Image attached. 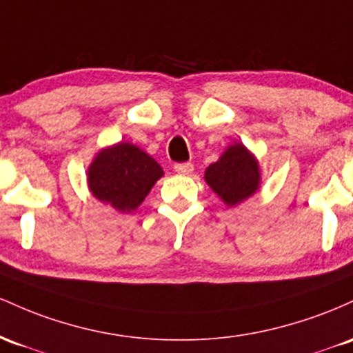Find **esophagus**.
<instances>
[{"label": "esophagus", "instance_id": "esophagus-1", "mask_svg": "<svg viewBox=\"0 0 353 353\" xmlns=\"http://www.w3.org/2000/svg\"><path fill=\"white\" fill-rule=\"evenodd\" d=\"M175 172L180 173V175H190L193 172V165L190 161H185V163H176Z\"/></svg>", "mask_w": 353, "mask_h": 353}]
</instances>
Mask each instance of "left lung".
<instances>
[{"label":"left lung","mask_w":353,"mask_h":353,"mask_svg":"<svg viewBox=\"0 0 353 353\" xmlns=\"http://www.w3.org/2000/svg\"><path fill=\"white\" fill-rule=\"evenodd\" d=\"M260 180L259 161L241 143L230 145L219 161L205 170L208 187L228 207H235L252 196L259 190Z\"/></svg>","instance_id":"obj_1"}]
</instances>
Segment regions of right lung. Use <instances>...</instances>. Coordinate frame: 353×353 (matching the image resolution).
I'll return each instance as SVG.
<instances>
[{
	"label": "right lung",
	"instance_id": "obj_1",
	"mask_svg": "<svg viewBox=\"0 0 353 353\" xmlns=\"http://www.w3.org/2000/svg\"><path fill=\"white\" fill-rule=\"evenodd\" d=\"M161 176V166L126 141L103 148L88 166V187L93 196L123 213L140 207Z\"/></svg>",
	"mask_w": 353,
	"mask_h": 353
}]
</instances>
